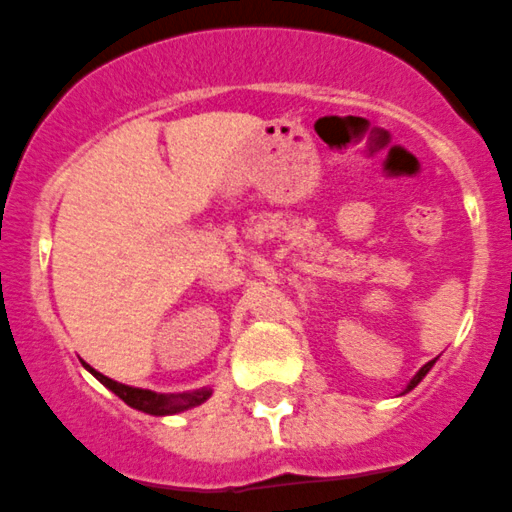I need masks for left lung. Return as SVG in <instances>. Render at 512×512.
<instances>
[{
  "instance_id": "1",
  "label": "left lung",
  "mask_w": 512,
  "mask_h": 512,
  "mask_svg": "<svg viewBox=\"0 0 512 512\" xmlns=\"http://www.w3.org/2000/svg\"><path fill=\"white\" fill-rule=\"evenodd\" d=\"M434 364H437V358H434V361H429V364H424V366H422V369H419V371H417V374H414V376H412V381H409V384H407V389L401 391V394H409V391H412V389H414V386H417V384H419V381H422V379H424V376H427V374H429V369H432V366H434Z\"/></svg>"
}]
</instances>
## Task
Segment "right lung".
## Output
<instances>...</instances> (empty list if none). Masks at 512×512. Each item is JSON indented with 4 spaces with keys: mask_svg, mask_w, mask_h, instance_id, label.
Segmentation results:
<instances>
[{
    "mask_svg": "<svg viewBox=\"0 0 512 512\" xmlns=\"http://www.w3.org/2000/svg\"><path fill=\"white\" fill-rule=\"evenodd\" d=\"M105 389H111L118 399H123L128 407L138 409L143 414H151V417H169V414H179L186 412V409H194L199 404L212 396V389L204 386V389H194V391H184V394H156L151 389H138V386H128V384H118V381L108 379L100 371H95L93 366L83 364Z\"/></svg>",
    "mask_w": 512,
    "mask_h": 512,
    "instance_id": "obj_1",
    "label": "right lung"
}]
</instances>
